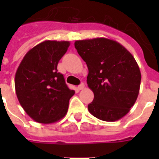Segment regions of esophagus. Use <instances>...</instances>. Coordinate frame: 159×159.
<instances>
[{
	"instance_id": "1",
	"label": "esophagus",
	"mask_w": 159,
	"mask_h": 159,
	"mask_svg": "<svg viewBox=\"0 0 159 159\" xmlns=\"http://www.w3.org/2000/svg\"><path fill=\"white\" fill-rule=\"evenodd\" d=\"M84 87H85V84L84 83H81V84L77 87V89L78 90H82V89H84Z\"/></svg>"
}]
</instances>
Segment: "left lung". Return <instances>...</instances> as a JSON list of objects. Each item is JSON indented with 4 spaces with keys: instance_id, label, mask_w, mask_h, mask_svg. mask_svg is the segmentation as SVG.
Masks as SVG:
<instances>
[{
    "instance_id": "8db88e82",
    "label": "left lung",
    "mask_w": 159,
    "mask_h": 159,
    "mask_svg": "<svg viewBox=\"0 0 159 159\" xmlns=\"http://www.w3.org/2000/svg\"><path fill=\"white\" fill-rule=\"evenodd\" d=\"M74 45L88 67L87 82L94 93L90 113L104 121L124 117L135 103L140 87V70L133 55L106 38L77 40Z\"/></svg>"
}]
</instances>
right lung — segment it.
Wrapping results in <instances>:
<instances>
[{
  "instance_id": "1",
  "label": "right lung",
  "mask_w": 159,
  "mask_h": 159,
  "mask_svg": "<svg viewBox=\"0 0 159 159\" xmlns=\"http://www.w3.org/2000/svg\"><path fill=\"white\" fill-rule=\"evenodd\" d=\"M69 45L68 41H43L25 55L16 71L19 102L36 122L54 123L67 114L75 92L67 87L57 67Z\"/></svg>"
}]
</instances>
